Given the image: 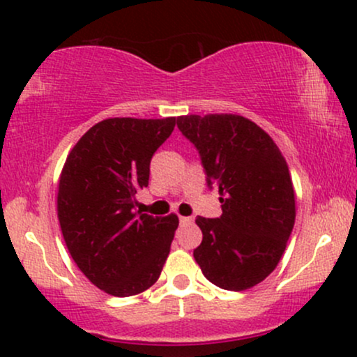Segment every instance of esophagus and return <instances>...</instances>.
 <instances>
[{
  "mask_svg": "<svg viewBox=\"0 0 357 357\" xmlns=\"http://www.w3.org/2000/svg\"><path fill=\"white\" fill-rule=\"evenodd\" d=\"M179 223H181V225H192V218H190V216H179Z\"/></svg>",
  "mask_w": 357,
  "mask_h": 357,
  "instance_id": "esophagus-1",
  "label": "esophagus"
}]
</instances>
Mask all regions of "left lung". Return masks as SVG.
<instances>
[{"label": "left lung", "instance_id": "8db88e82", "mask_svg": "<svg viewBox=\"0 0 357 357\" xmlns=\"http://www.w3.org/2000/svg\"><path fill=\"white\" fill-rule=\"evenodd\" d=\"M199 153L208 186H218L221 216L203 218L192 252L203 275L227 290H247L277 267L296 223V195L284 155L255 122L235 114L178 117Z\"/></svg>", "mask_w": 357, "mask_h": 357}]
</instances>
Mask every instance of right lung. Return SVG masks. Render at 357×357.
<instances>
[{"label":"right lung","instance_id":"obj_1","mask_svg":"<svg viewBox=\"0 0 357 357\" xmlns=\"http://www.w3.org/2000/svg\"><path fill=\"white\" fill-rule=\"evenodd\" d=\"M176 117L105 119L80 137L65 161L56 210L68 252L84 275L116 297L144 292L161 275L178 228L176 215L136 211L151 159Z\"/></svg>","mask_w":357,"mask_h":357}]
</instances>
